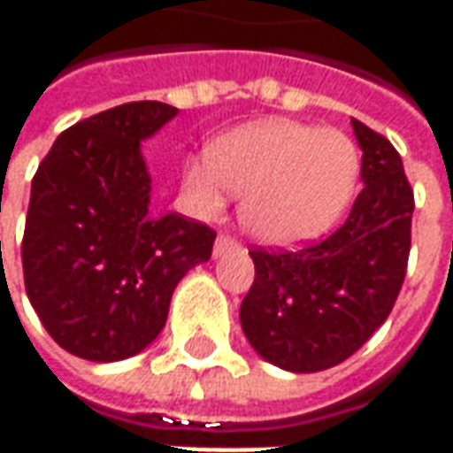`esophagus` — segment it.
Listing matches in <instances>:
<instances>
[{"label":"esophagus","instance_id":"esophagus-1","mask_svg":"<svg viewBox=\"0 0 453 453\" xmlns=\"http://www.w3.org/2000/svg\"><path fill=\"white\" fill-rule=\"evenodd\" d=\"M235 245L237 242L230 235H218L216 245H213V257H220L226 250H230V247H235Z\"/></svg>","mask_w":453,"mask_h":453}]
</instances>
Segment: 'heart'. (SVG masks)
<instances>
[{
    "label": "heart",
    "mask_w": 453,
    "mask_h": 453,
    "mask_svg": "<svg viewBox=\"0 0 453 453\" xmlns=\"http://www.w3.org/2000/svg\"><path fill=\"white\" fill-rule=\"evenodd\" d=\"M359 179L349 135L298 120H257L218 140L211 157L184 169V196L216 216L227 194L242 191L240 220L266 245H301L337 223Z\"/></svg>",
    "instance_id": "obj_1"
}]
</instances>
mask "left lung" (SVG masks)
Returning a JSON list of instances; mask_svg holds the SVG:
<instances>
[{
    "label": "left lung",
    "mask_w": 453,
    "mask_h": 453,
    "mask_svg": "<svg viewBox=\"0 0 453 453\" xmlns=\"http://www.w3.org/2000/svg\"><path fill=\"white\" fill-rule=\"evenodd\" d=\"M364 188L344 226L296 252L255 247L242 333L279 369L313 373L349 359L386 323L408 272L415 198L398 150L351 119Z\"/></svg>",
    "instance_id": "left-lung-1"
}]
</instances>
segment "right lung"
<instances>
[{"instance_id": "right-lung-1", "label": "right lung", "mask_w": 453, "mask_h": 453, "mask_svg": "<svg viewBox=\"0 0 453 453\" xmlns=\"http://www.w3.org/2000/svg\"><path fill=\"white\" fill-rule=\"evenodd\" d=\"M179 109L130 102L58 135L31 181L24 281L41 323L87 361L138 354L167 323L188 269L211 259L216 233L150 206L140 142Z\"/></svg>"}]
</instances>
